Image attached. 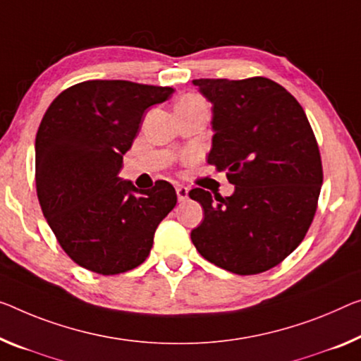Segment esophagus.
Listing matches in <instances>:
<instances>
[{
	"instance_id": "esophagus-1",
	"label": "esophagus",
	"mask_w": 361,
	"mask_h": 361,
	"mask_svg": "<svg viewBox=\"0 0 361 361\" xmlns=\"http://www.w3.org/2000/svg\"><path fill=\"white\" fill-rule=\"evenodd\" d=\"M176 193H177V200H179V202H185V200L188 198V188L184 185H177Z\"/></svg>"
}]
</instances>
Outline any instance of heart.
I'll return each instance as SVG.
<instances>
[{
	"label": "heart",
	"instance_id": "b5f03b06",
	"mask_svg": "<svg viewBox=\"0 0 361 361\" xmlns=\"http://www.w3.org/2000/svg\"><path fill=\"white\" fill-rule=\"evenodd\" d=\"M176 109H208V106L202 97L195 95V93H188L177 102Z\"/></svg>",
	"mask_w": 361,
	"mask_h": 361
}]
</instances>
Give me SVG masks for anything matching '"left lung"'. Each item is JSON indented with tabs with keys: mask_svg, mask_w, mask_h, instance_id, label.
Here are the masks:
<instances>
[{
	"mask_svg": "<svg viewBox=\"0 0 361 361\" xmlns=\"http://www.w3.org/2000/svg\"><path fill=\"white\" fill-rule=\"evenodd\" d=\"M213 103L208 163L235 185L231 197L193 188L203 223L192 242L204 259L234 274L264 273L300 245L323 184L314 132L300 103L266 77L198 79Z\"/></svg>",
	"mask_w": 361,
	"mask_h": 361,
	"instance_id": "left-lung-1",
	"label": "left lung"
}]
</instances>
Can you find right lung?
Segmentation results:
<instances>
[{
	"label": "right lung",
	"instance_id": "add662e5",
	"mask_svg": "<svg viewBox=\"0 0 361 361\" xmlns=\"http://www.w3.org/2000/svg\"><path fill=\"white\" fill-rule=\"evenodd\" d=\"M173 93L130 80H87L61 92L43 116L35 138L38 202L61 248L92 273L142 264L176 207L169 182L138 190L118 177L143 113Z\"/></svg>",
	"mask_w": 361,
	"mask_h": 361
}]
</instances>
